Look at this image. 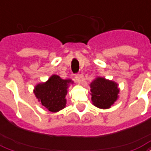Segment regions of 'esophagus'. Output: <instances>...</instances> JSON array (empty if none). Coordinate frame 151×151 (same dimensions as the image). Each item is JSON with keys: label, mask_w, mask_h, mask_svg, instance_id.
I'll use <instances>...</instances> for the list:
<instances>
[{"label": "esophagus", "mask_w": 151, "mask_h": 151, "mask_svg": "<svg viewBox=\"0 0 151 151\" xmlns=\"http://www.w3.org/2000/svg\"><path fill=\"white\" fill-rule=\"evenodd\" d=\"M74 78H75L76 81H78V82H79V83H80L81 79V75H80V74H75V76H74Z\"/></svg>", "instance_id": "34e87169"}]
</instances>
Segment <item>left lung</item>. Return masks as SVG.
Instances as JSON below:
<instances>
[{
  "label": "left lung",
  "mask_w": 151,
  "mask_h": 151,
  "mask_svg": "<svg viewBox=\"0 0 151 151\" xmlns=\"http://www.w3.org/2000/svg\"><path fill=\"white\" fill-rule=\"evenodd\" d=\"M92 101L100 109H109L118 98L119 88L114 81L97 78L90 84Z\"/></svg>",
  "instance_id": "left-lung-1"
}]
</instances>
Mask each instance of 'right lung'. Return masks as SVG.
Segmentation results:
<instances>
[{
  "label": "right lung",
  "instance_id": "add662e5",
  "mask_svg": "<svg viewBox=\"0 0 151 151\" xmlns=\"http://www.w3.org/2000/svg\"><path fill=\"white\" fill-rule=\"evenodd\" d=\"M70 83H73L70 79L63 80L59 76L52 75L45 83L35 86L34 93L42 105L50 111L56 112L65 107L66 89Z\"/></svg>",
  "mask_w": 151,
  "mask_h": 151
}]
</instances>
